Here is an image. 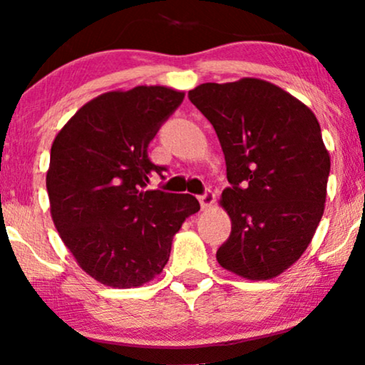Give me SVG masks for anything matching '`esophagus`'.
Instances as JSON below:
<instances>
[{"mask_svg":"<svg viewBox=\"0 0 365 365\" xmlns=\"http://www.w3.org/2000/svg\"><path fill=\"white\" fill-rule=\"evenodd\" d=\"M214 201H216V196H214V192L211 191V189H207L206 192L202 194V196H199V202H201V207L202 209H207L211 207Z\"/></svg>","mask_w":365,"mask_h":365,"instance_id":"obj_1","label":"esophagus"}]
</instances>
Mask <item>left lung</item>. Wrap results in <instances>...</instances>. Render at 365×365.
I'll return each instance as SVG.
<instances>
[{"label":"left lung","instance_id":"obj_1","mask_svg":"<svg viewBox=\"0 0 365 365\" xmlns=\"http://www.w3.org/2000/svg\"><path fill=\"white\" fill-rule=\"evenodd\" d=\"M187 96L217 134L231 184L221 199L231 236L217 262L251 281L276 277L302 256L324 214L331 158L317 118L256 78L204 83Z\"/></svg>","mask_w":365,"mask_h":365}]
</instances>
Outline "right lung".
<instances>
[{
	"label": "right lung",
	"instance_id": "right-lung-1",
	"mask_svg": "<svg viewBox=\"0 0 365 365\" xmlns=\"http://www.w3.org/2000/svg\"><path fill=\"white\" fill-rule=\"evenodd\" d=\"M184 93L111 91L84 104L54 138L46 174L51 217L79 267L104 286L139 287L163 272L173 237L199 211L191 194L146 191L164 166L148 158Z\"/></svg>",
	"mask_w": 365,
	"mask_h": 365
}]
</instances>
